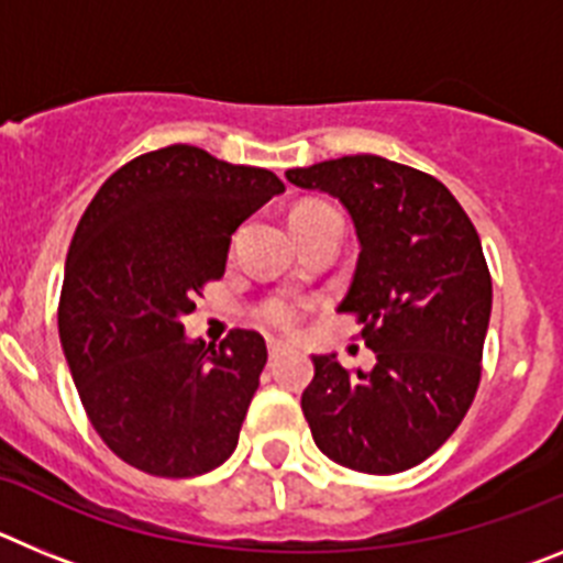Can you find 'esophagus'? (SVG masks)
Instances as JSON below:
<instances>
[{"label": "esophagus", "mask_w": 563, "mask_h": 563, "mask_svg": "<svg viewBox=\"0 0 563 563\" xmlns=\"http://www.w3.org/2000/svg\"><path fill=\"white\" fill-rule=\"evenodd\" d=\"M282 352H287V343L285 341H276V338H271V341H267V355H271V361H276V357L282 355Z\"/></svg>", "instance_id": "34e87169"}]
</instances>
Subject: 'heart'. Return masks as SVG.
<instances>
[{
	"instance_id": "heart-1",
	"label": "heart",
	"mask_w": 563,
	"mask_h": 563,
	"mask_svg": "<svg viewBox=\"0 0 563 563\" xmlns=\"http://www.w3.org/2000/svg\"><path fill=\"white\" fill-rule=\"evenodd\" d=\"M312 211H338L332 202H324V200H312V202H305V206H298L296 213L292 217H301V213H312ZM341 213V211H338ZM307 312V305L301 301V298H292V296H276V298H267V301H262L256 310L258 321L267 327H273V330H285V332H292L298 324H301V318H305Z\"/></svg>"
}]
</instances>
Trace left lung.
<instances>
[{
  "label": "left lung",
  "mask_w": 563,
  "mask_h": 563,
  "mask_svg": "<svg viewBox=\"0 0 563 563\" xmlns=\"http://www.w3.org/2000/svg\"><path fill=\"white\" fill-rule=\"evenodd\" d=\"M285 177L350 211L361 256L338 312L357 318L375 352L369 372L312 357L301 395L312 440L361 474L409 471L454 434L479 389L494 298L479 233L437 177L377 154Z\"/></svg>",
  "instance_id": "8db88e82"
}]
</instances>
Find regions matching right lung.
Listing matches in <instances>:
<instances>
[{
    "label": "right lung",
    "mask_w": 563,
    "mask_h": 563,
    "mask_svg": "<svg viewBox=\"0 0 563 563\" xmlns=\"http://www.w3.org/2000/svg\"><path fill=\"white\" fill-rule=\"evenodd\" d=\"M282 191L267 168L177 143L118 168L78 222L58 338L92 429L143 474L188 479L236 449L265 338L231 330L206 346L183 318L225 273L231 233Z\"/></svg>",
    "instance_id": "1"
}]
</instances>
